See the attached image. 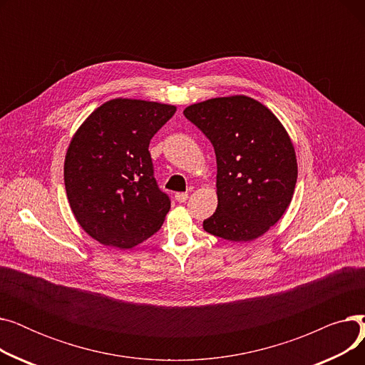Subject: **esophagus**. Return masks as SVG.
Listing matches in <instances>:
<instances>
[{"label":"esophagus","mask_w":365,"mask_h":365,"mask_svg":"<svg viewBox=\"0 0 365 365\" xmlns=\"http://www.w3.org/2000/svg\"><path fill=\"white\" fill-rule=\"evenodd\" d=\"M175 198H176L178 202H186V200L189 198V195H187L186 192H178V194L175 195Z\"/></svg>","instance_id":"1"}]
</instances>
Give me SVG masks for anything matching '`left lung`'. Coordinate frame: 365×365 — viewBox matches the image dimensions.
<instances>
[{
	"instance_id": "8db88e82",
	"label": "left lung",
	"mask_w": 365,
	"mask_h": 365,
	"mask_svg": "<svg viewBox=\"0 0 365 365\" xmlns=\"http://www.w3.org/2000/svg\"><path fill=\"white\" fill-rule=\"evenodd\" d=\"M212 142L217 163V208L202 227L247 242L269 231L289 208L297 180L293 142L263 103L237 94L183 110Z\"/></svg>"
}]
</instances>
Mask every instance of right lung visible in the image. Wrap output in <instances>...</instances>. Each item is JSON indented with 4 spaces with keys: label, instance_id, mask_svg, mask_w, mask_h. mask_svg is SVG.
<instances>
[{
    "label": "right lung",
    "instance_id": "obj_1",
    "mask_svg": "<svg viewBox=\"0 0 365 365\" xmlns=\"http://www.w3.org/2000/svg\"><path fill=\"white\" fill-rule=\"evenodd\" d=\"M176 106L112 99L75 131L65 157V187L72 213L103 245L133 248L155 234L170 210L155 178L149 142Z\"/></svg>",
    "mask_w": 365,
    "mask_h": 365
}]
</instances>
